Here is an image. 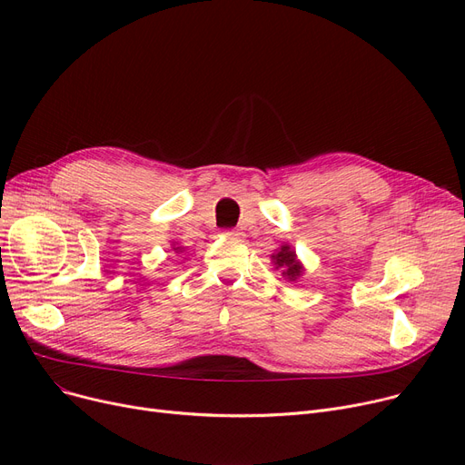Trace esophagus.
<instances>
[{"mask_svg": "<svg viewBox=\"0 0 465 465\" xmlns=\"http://www.w3.org/2000/svg\"><path fill=\"white\" fill-rule=\"evenodd\" d=\"M223 236H231V238H242L244 234L240 231H234V229H225L223 231Z\"/></svg>", "mask_w": 465, "mask_h": 465, "instance_id": "esophagus-1", "label": "esophagus"}]
</instances>
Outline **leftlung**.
Wrapping results in <instances>:
<instances>
[{
  "label": "left lung",
  "mask_w": 465,
  "mask_h": 465,
  "mask_svg": "<svg viewBox=\"0 0 465 465\" xmlns=\"http://www.w3.org/2000/svg\"><path fill=\"white\" fill-rule=\"evenodd\" d=\"M272 263L276 269L282 271V276L288 278L290 282L297 281L303 274V265L297 262L295 252L288 244L281 246V250L272 255Z\"/></svg>",
  "instance_id": "8db88e82"
}]
</instances>
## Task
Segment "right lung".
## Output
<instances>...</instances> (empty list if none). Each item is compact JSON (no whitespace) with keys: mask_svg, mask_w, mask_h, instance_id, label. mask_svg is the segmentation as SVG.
Returning <instances> with one entry per match:
<instances>
[{"mask_svg":"<svg viewBox=\"0 0 465 465\" xmlns=\"http://www.w3.org/2000/svg\"><path fill=\"white\" fill-rule=\"evenodd\" d=\"M173 252H175V253H179V252H183V248H181V246H177V248H175V244H173Z\"/></svg>","mask_w":465,"mask_h":465,"instance_id":"1","label":"right lung"}]
</instances>
